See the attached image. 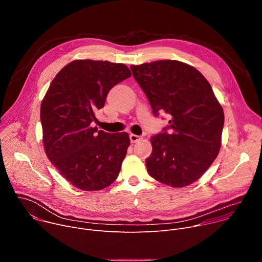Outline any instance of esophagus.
Listing matches in <instances>:
<instances>
[{"instance_id":"esophagus-1","label":"esophagus","mask_w":262,"mask_h":262,"mask_svg":"<svg viewBox=\"0 0 262 262\" xmlns=\"http://www.w3.org/2000/svg\"><path fill=\"white\" fill-rule=\"evenodd\" d=\"M141 139H142L141 136H137V135H134V134H130V135H129V140H130L132 143H136V142L140 141Z\"/></svg>"}]
</instances>
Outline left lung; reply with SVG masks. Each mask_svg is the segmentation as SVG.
<instances>
[{"instance_id": "left-lung-1", "label": "left lung", "mask_w": 262, "mask_h": 262, "mask_svg": "<svg viewBox=\"0 0 262 262\" xmlns=\"http://www.w3.org/2000/svg\"><path fill=\"white\" fill-rule=\"evenodd\" d=\"M130 69L154 115L165 113L170 118L162 133L150 138L148 174L174 188L193 183L221 148L224 112L211 86L196 68L176 60L132 65Z\"/></svg>"}]
</instances>
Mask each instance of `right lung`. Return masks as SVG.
<instances>
[{
	"mask_svg": "<svg viewBox=\"0 0 262 262\" xmlns=\"http://www.w3.org/2000/svg\"><path fill=\"white\" fill-rule=\"evenodd\" d=\"M130 76L121 63L72 61L58 72L41 102L46 154L78 189L102 190L119 175L130 144L128 134L97 130L91 123L108 91Z\"/></svg>",
	"mask_w": 262,
	"mask_h": 262,
	"instance_id": "obj_1",
	"label": "right lung"
}]
</instances>
